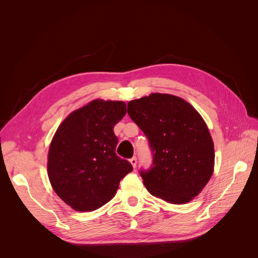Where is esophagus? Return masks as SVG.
I'll use <instances>...</instances> for the list:
<instances>
[{
    "mask_svg": "<svg viewBox=\"0 0 258 258\" xmlns=\"http://www.w3.org/2000/svg\"><path fill=\"white\" fill-rule=\"evenodd\" d=\"M130 163L132 165V167L136 168V167H137V157H132V158L130 159Z\"/></svg>",
    "mask_w": 258,
    "mask_h": 258,
    "instance_id": "obj_1",
    "label": "esophagus"
}]
</instances>
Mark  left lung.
Listing matches in <instances>:
<instances>
[{
    "instance_id": "left-lung-1",
    "label": "left lung",
    "mask_w": 258,
    "mask_h": 258,
    "mask_svg": "<svg viewBox=\"0 0 258 258\" xmlns=\"http://www.w3.org/2000/svg\"><path fill=\"white\" fill-rule=\"evenodd\" d=\"M128 114L148 140L153 163L141 170L146 189L169 204L189 202L214 169V145L205 120L182 98L151 93L132 100Z\"/></svg>"
}]
</instances>
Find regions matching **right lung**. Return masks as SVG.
I'll return each mask as SVG.
<instances>
[{
  "mask_svg": "<svg viewBox=\"0 0 258 258\" xmlns=\"http://www.w3.org/2000/svg\"><path fill=\"white\" fill-rule=\"evenodd\" d=\"M127 113L122 101L93 100L70 114L49 146L47 172L53 190L80 212L104 206L131 163L116 155L114 126Z\"/></svg>",
  "mask_w": 258,
  "mask_h": 258,
  "instance_id": "obj_1",
  "label": "right lung"
}]
</instances>
